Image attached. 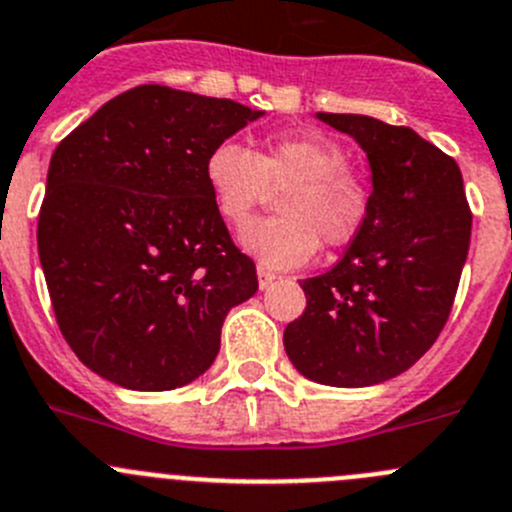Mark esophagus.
Wrapping results in <instances>:
<instances>
[{"label": "esophagus", "mask_w": 512, "mask_h": 512, "mask_svg": "<svg viewBox=\"0 0 512 512\" xmlns=\"http://www.w3.org/2000/svg\"><path fill=\"white\" fill-rule=\"evenodd\" d=\"M275 278H278V275H275V272L267 270L265 265H257V283H260V290L270 288L272 280H275Z\"/></svg>", "instance_id": "esophagus-1"}]
</instances>
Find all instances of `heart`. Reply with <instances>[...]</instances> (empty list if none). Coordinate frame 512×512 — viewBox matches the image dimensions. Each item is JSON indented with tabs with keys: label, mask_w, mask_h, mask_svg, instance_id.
<instances>
[{
	"label": "heart",
	"mask_w": 512,
	"mask_h": 512,
	"mask_svg": "<svg viewBox=\"0 0 512 512\" xmlns=\"http://www.w3.org/2000/svg\"><path fill=\"white\" fill-rule=\"evenodd\" d=\"M204 179L227 224H245L272 191L286 189L280 217L255 219L240 232L242 247L275 270L308 262L321 240L348 245L369 219V184L348 169L346 148L323 136H278L260 151L222 141L204 161Z\"/></svg>",
	"instance_id": "obj_1"
}]
</instances>
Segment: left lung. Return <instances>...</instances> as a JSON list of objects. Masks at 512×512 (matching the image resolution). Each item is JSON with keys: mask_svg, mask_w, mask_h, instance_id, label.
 Returning a JSON list of instances; mask_svg holds the SVG:
<instances>
[{"mask_svg": "<svg viewBox=\"0 0 512 512\" xmlns=\"http://www.w3.org/2000/svg\"><path fill=\"white\" fill-rule=\"evenodd\" d=\"M318 118L361 143L374 191L346 255L300 280L308 305L283 343L310 381L381 384L417 364L450 318L472 212L457 161L412 128L351 113Z\"/></svg>", "mask_w": 512, "mask_h": 512, "instance_id": "1", "label": "left lung"}]
</instances>
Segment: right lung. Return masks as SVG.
<instances>
[{"label": "right lung", "mask_w": 512, "mask_h": 512, "mask_svg": "<svg viewBox=\"0 0 512 512\" xmlns=\"http://www.w3.org/2000/svg\"><path fill=\"white\" fill-rule=\"evenodd\" d=\"M262 111L138 85L62 138L37 222L55 321L75 356L133 391H169L219 353L229 308L257 290L204 161Z\"/></svg>", "instance_id": "add662e5"}]
</instances>
